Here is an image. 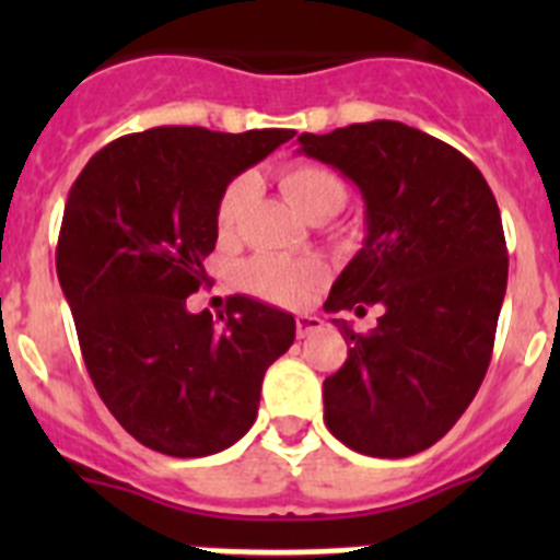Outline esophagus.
Listing matches in <instances>:
<instances>
[{"label":"esophagus","mask_w":560,"mask_h":560,"mask_svg":"<svg viewBox=\"0 0 560 560\" xmlns=\"http://www.w3.org/2000/svg\"><path fill=\"white\" fill-rule=\"evenodd\" d=\"M319 328H323V319H319V316H314V314L296 316V336H300V339H305V336L314 334V330H319Z\"/></svg>","instance_id":"obj_1"}]
</instances>
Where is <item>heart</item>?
Instances as JSON below:
<instances>
[{
    "mask_svg": "<svg viewBox=\"0 0 560 560\" xmlns=\"http://www.w3.org/2000/svg\"><path fill=\"white\" fill-rule=\"evenodd\" d=\"M280 190L285 199L303 212L305 219L323 221L334 215L345 201V182L336 171L319 162H289L280 171ZM249 196V182L244 176L226 182L215 201V232L219 237H232L244 201ZM325 280V266L316 257L289 255H255L237 269V283L249 294L277 305L305 303Z\"/></svg>",
    "mask_w": 560,
    "mask_h": 560,
    "instance_id": "obj_1",
    "label": "heart"
}]
</instances>
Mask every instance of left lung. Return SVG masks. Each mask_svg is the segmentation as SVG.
Listing matches in <instances>:
<instances>
[{"label": "left lung", "mask_w": 560, "mask_h": 560, "mask_svg": "<svg viewBox=\"0 0 560 560\" xmlns=\"http://www.w3.org/2000/svg\"><path fill=\"white\" fill-rule=\"evenodd\" d=\"M368 207L364 249L325 308L368 314L370 334L334 319L348 361L323 384L325 423L368 457H412L468 409L493 353L508 289V246L491 187L448 142L395 120L300 133Z\"/></svg>", "instance_id": "obj_1"}]
</instances>
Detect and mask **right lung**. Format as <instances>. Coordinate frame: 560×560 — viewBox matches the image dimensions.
Segmentation results:
<instances>
[{"instance_id":"obj_1","label":"right lung","mask_w":560,"mask_h":560,"mask_svg":"<svg viewBox=\"0 0 560 560\" xmlns=\"http://www.w3.org/2000/svg\"><path fill=\"white\" fill-rule=\"evenodd\" d=\"M291 137L148 128L101 148L69 190L56 269L89 378L153 452L207 457L244 438L266 370L294 341V316L252 296L226 300L221 328L187 311L219 241L221 190Z\"/></svg>"}]
</instances>
